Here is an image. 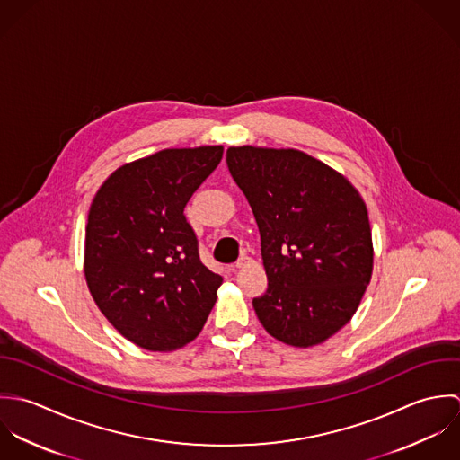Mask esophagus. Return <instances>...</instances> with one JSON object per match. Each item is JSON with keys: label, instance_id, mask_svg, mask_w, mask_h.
<instances>
[{"label": "esophagus", "instance_id": "obj_1", "mask_svg": "<svg viewBox=\"0 0 460 460\" xmlns=\"http://www.w3.org/2000/svg\"><path fill=\"white\" fill-rule=\"evenodd\" d=\"M249 263V256H242L234 265H231V270H236V269H243L245 265Z\"/></svg>", "mask_w": 460, "mask_h": 460}]
</instances>
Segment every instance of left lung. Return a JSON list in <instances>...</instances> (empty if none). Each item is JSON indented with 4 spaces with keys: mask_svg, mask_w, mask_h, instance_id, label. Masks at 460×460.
Returning <instances> with one entry per match:
<instances>
[{
    "mask_svg": "<svg viewBox=\"0 0 460 460\" xmlns=\"http://www.w3.org/2000/svg\"><path fill=\"white\" fill-rule=\"evenodd\" d=\"M226 162L261 234L269 288L252 300L261 325L289 347L323 343L352 320L373 272L361 193L298 149L238 146Z\"/></svg>",
    "mask_w": 460,
    "mask_h": 460,
    "instance_id": "8db88e82",
    "label": "left lung"
}]
</instances>
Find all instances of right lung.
Wrapping results in <instances>:
<instances>
[{
    "mask_svg": "<svg viewBox=\"0 0 460 460\" xmlns=\"http://www.w3.org/2000/svg\"><path fill=\"white\" fill-rule=\"evenodd\" d=\"M222 155V146L164 149L113 171L93 197L85 280L104 318L140 349H181L217 302L222 277L202 265L183 211Z\"/></svg>",
    "mask_w": 460,
    "mask_h": 460,
    "instance_id": "add662e5",
    "label": "right lung"
}]
</instances>
